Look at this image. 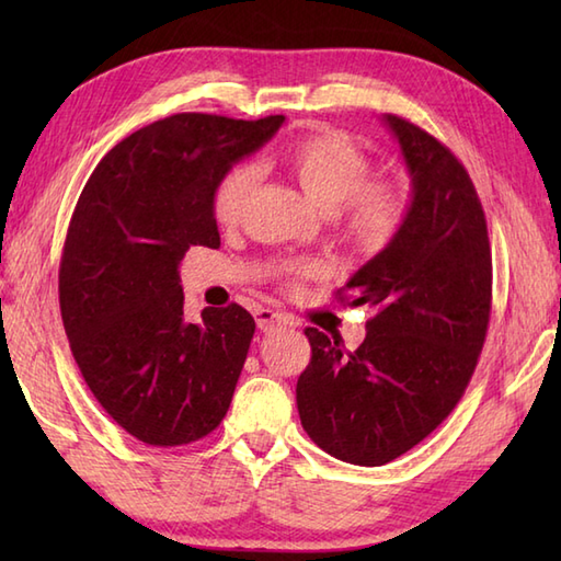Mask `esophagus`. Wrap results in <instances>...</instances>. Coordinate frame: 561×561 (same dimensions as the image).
<instances>
[{"instance_id": "esophagus-1", "label": "esophagus", "mask_w": 561, "mask_h": 561, "mask_svg": "<svg viewBox=\"0 0 561 561\" xmlns=\"http://www.w3.org/2000/svg\"><path fill=\"white\" fill-rule=\"evenodd\" d=\"M255 323L262 332H272L274 328H282V325H294V320L287 318L279 311H270V308H257L255 311Z\"/></svg>"}]
</instances>
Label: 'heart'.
Segmentation results:
<instances>
[{
	"label": "heart",
	"instance_id": "obj_1",
	"mask_svg": "<svg viewBox=\"0 0 561 561\" xmlns=\"http://www.w3.org/2000/svg\"><path fill=\"white\" fill-rule=\"evenodd\" d=\"M274 163L301 185L313 205L330 211L332 229L356 253L374 255L386 250L408 221V190L392 181H368L371 159L335 129H320L291 141ZM255 185L257 171L248 163L233 165L214 183L211 217L221 229H233L243 219ZM282 274L289 287H296L316 277L318 267L313 262H291Z\"/></svg>",
	"mask_w": 561,
	"mask_h": 561
}]
</instances>
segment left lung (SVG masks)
Here are the masks:
<instances>
[{
    "label": "left lung",
    "mask_w": 561,
    "mask_h": 561,
    "mask_svg": "<svg viewBox=\"0 0 561 561\" xmlns=\"http://www.w3.org/2000/svg\"><path fill=\"white\" fill-rule=\"evenodd\" d=\"M412 175L408 221L337 291L371 306L354 352L306 328L311 362L296 383L301 424L330 456L376 468L446 420L484 347L492 313V248L465 165L426 129L386 115Z\"/></svg>",
    "instance_id": "1"
}]
</instances>
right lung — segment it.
Instances as JSON below:
<instances>
[{"label": "right lung", "mask_w": 561, "mask_h": 561, "mask_svg": "<svg viewBox=\"0 0 561 561\" xmlns=\"http://www.w3.org/2000/svg\"><path fill=\"white\" fill-rule=\"evenodd\" d=\"M284 115L178 113L115 145L71 214L59 311L93 398L149 446H187L229 412L255 320L243 306L187 323L178 265L219 248L214 183L277 133Z\"/></svg>", "instance_id": "right-lung-1"}]
</instances>
